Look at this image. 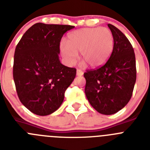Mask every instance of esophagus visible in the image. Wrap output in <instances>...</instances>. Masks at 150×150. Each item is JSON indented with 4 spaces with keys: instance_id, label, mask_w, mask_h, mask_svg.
Wrapping results in <instances>:
<instances>
[{
    "instance_id": "1",
    "label": "esophagus",
    "mask_w": 150,
    "mask_h": 150,
    "mask_svg": "<svg viewBox=\"0 0 150 150\" xmlns=\"http://www.w3.org/2000/svg\"><path fill=\"white\" fill-rule=\"evenodd\" d=\"M76 75H77V76H83V72L81 71V70H79V69H77V70H76Z\"/></svg>"
}]
</instances>
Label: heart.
<instances>
[{"label": "heart", "instance_id": "1", "mask_svg": "<svg viewBox=\"0 0 150 150\" xmlns=\"http://www.w3.org/2000/svg\"><path fill=\"white\" fill-rule=\"evenodd\" d=\"M113 48V38L107 28H82L69 34L67 43H62L60 50L69 65H74L78 59V52L82 59L92 67L105 63Z\"/></svg>", "mask_w": 150, "mask_h": 150}]
</instances>
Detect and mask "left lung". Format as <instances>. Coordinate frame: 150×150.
I'll use <instances>...</instances> for the list:
<instances>
[{
	"label": "left lung",
	"mask_w": 150,
	"mask_h": 150,
	"mask_svg": "<svg viewBox=\"0 0 150 150\" xmlns=\"http://www.w3.org/2000/svg\"><path fill=\"white\" fill-rule=\"evenodd\" d=\"M113 37L110 59L99 68L84 73L85 93L94 109L101 114L112 115L130 100L136 82V61L132 44L121 30L108 24Z\"/></svg>",
	"instance_id": "8db88e82"
}]
</instances>
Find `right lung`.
Wrapping results in <instances>:
<instances>
[{
    "label": "right lung",
    "instance_id": "right-lung-1",
    "mask_svg": "<svg viewBox=\"0 0 150 150\" xmlns=\"http://www.w3.org/2000/svg\"><path fill=\"white\" fill-rule=\"evenodd\" d=\"M66 25L36 23L16 47L13 79L18 98L33 113L47 116L59 109L76 70L59 60L64 34L74 28Z\"/></svg>",
    "mask_w": 150,
    "mask_h": 150
}]
</instances>
